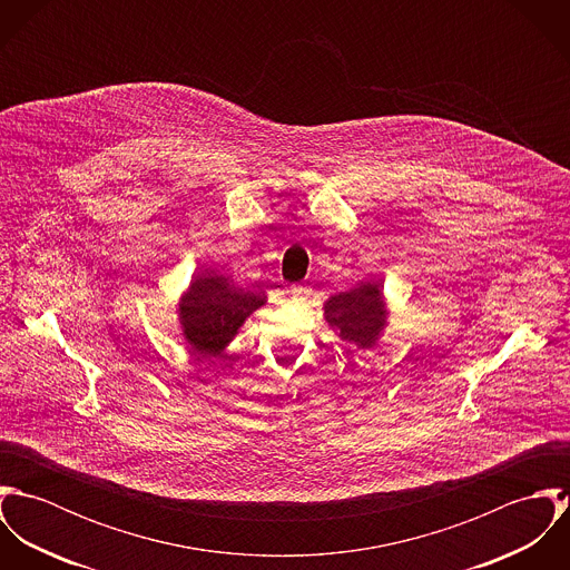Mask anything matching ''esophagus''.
<instances>
[{
	"mask_svg": "<svg viewBox=\"0 0 570 570\" xmlns=\"http://www.w3.org/2000/svg\"><path fill=\"white\" fill-rule=\"evenodd\" d=\"M307 296H309V289H307V287H301V285H298V287L292 289V298H294V301H303V298H307Z\"/></svg>",
	"mask_w": 570,
	"mask_h": 570,
	"instance_id": "esophagus-1",
	"label": "esophagus"
}]
</instances>
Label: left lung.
Wrapping results in <instances>:
<instances>
[{"mask_svg":"<svg viewBox=\"0 0 570 570\" xmlns=\"http://www.w3.org/2000/svg\"><path fill=\"white\" fill-rule=\"evenodd\" d=\"M326 325L357 348H373L389 326V303L377 281H364L325 301Z\"/></svg>","mask_w":570,"mask_h":570,"instance_id":"1","label":"left lung"}]
</instances>
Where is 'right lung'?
<instances>
[{
    "instance_id": "1",
    "label": "right lung",
    "mask_w": 570,
    "mask_h": 570,
    "mask_svg": "<svg viewBox=\"0 0 570 570\" xmlns=\"http://www.w3.org/2000/svg\"><path fill=\"white\" fill-rule=\"evenodd\" d=\"M265 303V292H249L215 269H202L193 274L177 301L179 335L193 353L222 355L245 321Z\"/></svg>"
}]
</instances>
